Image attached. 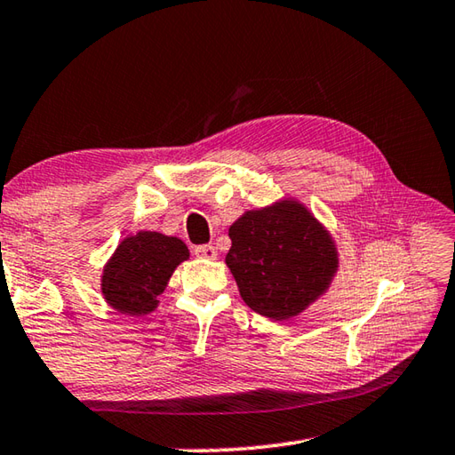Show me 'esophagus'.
<instances>
[{
    "mask_svg": "<svg viewBox=\"0 0 455 455\" xmlns=\"http://www.w3.org/2000/svg\"><path fill=\"white\" fill-rule=\"evenodd\" d=\"M195 254L201 256V259H209V260H214V259H217V256H219L217 249H214L212 244H201V246H196Z\"/></svg>",
    "mask_w": 455,
    "mask_h": 455,
    "instance_id": "1",
    "label": "esophagus"
}]
</instances>
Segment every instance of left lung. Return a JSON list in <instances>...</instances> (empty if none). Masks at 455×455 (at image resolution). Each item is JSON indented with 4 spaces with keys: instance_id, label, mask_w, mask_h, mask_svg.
I'll return each mask as SVG.
<instances>
[{
    "instance_id": "obj_1",
    "label": "left lung",
    "mask_w": 455,
    "mask_h": 455,
    "mask_svg": "<svg viewBox=\"0 0 455 455\" xmlns=\"http://www.w3.org/2000/svg\"><path fill=\"white\" fill-rule=\"evenodd\" d=\"M228 236L233 246L225 262L238 292L272 320L307 310L328 292L340 267L332 233L294 196L244 211Z\"/></svg>"
}]
</instances>
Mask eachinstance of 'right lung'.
Listing matches in <instances>:
<instances>
[{
    "instance_id": "1",
    "label": "right lung",
    "mask_w": 455,
    "mask_h": 455,
    "mask_svg": "<svg viewBox=\"0 0 455 455\" xmlns=\"http://www.w3.org/2000/svg\"><path fill=\"white\" fill-rule=\"evenodd\" d=\"M179 236L139 230L117 244L101 272V294L107 307L125 316H147L159 307L172 272L188 259Z\"/></svg>"
}]
</instances>
